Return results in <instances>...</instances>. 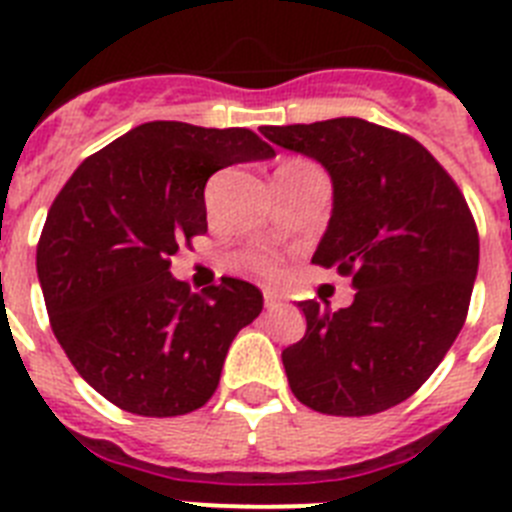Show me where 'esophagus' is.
I'll return each instance as SVG.
<instances>
[{"instance_id": "1", "label": "esophagus", "mask_w": 512, "mask_h": 512, "mask_svg": "<svg viewBox=\"0 0 512 512\" xmlns=\"http://www.w3.org/2000/svg\"><path fill=\"white\" fill-rule=\"evenodd\" d=\"M284 302V297L279 295V292H274V289H264V305L269 307V310H274V307H279Z\"/></svg>"}]
</instances>
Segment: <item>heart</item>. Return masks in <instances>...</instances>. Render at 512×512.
<instances>
[{"mask_svg": "<svg viewBox=\"0 0 512 512\" xmlns=\"http://www.w3.org/2000/svg\"><path fill=\"white\" fill-rule=\"evenodd\" d=\"M289 164H307V161H289ZM261 269L274 271V264H271V261H261Z\"/></svg>", "mask_w": 512, "mask_h": 512, "instance_id": "obj_1", "label": "heart"}]
</instances>
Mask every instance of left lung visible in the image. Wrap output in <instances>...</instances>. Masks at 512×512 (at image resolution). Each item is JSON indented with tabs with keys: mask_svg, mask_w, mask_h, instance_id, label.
I'll return each mask as SVG.
<instances>
[{
	"mask_svg": "<svg viewBox=\"0 0 512 512\" xmlns=\"http://www.w3.org/2000/svg\"><path fill=\"white\" fill-rule=\"evenodd\" d=\"M279 148L318 161L333 184L312 264L354 277V302L333 312L305 300V338L282 351L289 387L328 415H374L408 400L459 336L479 266L464 194L408 135L336 117L264 125Z\"/></svg>",
	"mask_w": 512,
	"mask_h": 512,
	"instance_id": "8db88e82",
	"label": "left lung"
}]
</instances>
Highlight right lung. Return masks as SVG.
Wrapping results in <instances>:
<instances>
[{
  "label": "right lung",
  "instance_id": "obj_1",
  "mask_svg": "<svg viewBox=\"0 0 512 512\" xmlns=\"http://www.w3.org/2000/svg\"><path fill=\"white\" fill-rule=\"evenodd\" d=\"M246 128L156 120L89 156L53 200L38 243L51 328L102 397L146 418L202 408L238 330L264 297L225 277L202 295L171 277V256L207 233L215 171L274 158Z\"/></svg>",
  "mask_w": 512,
  "mask_h": 512
}]
</instances>
